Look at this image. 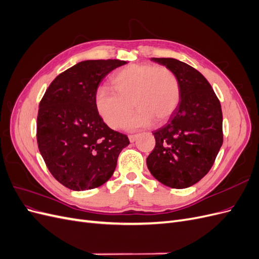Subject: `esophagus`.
<instances>
[{"mask_svg":"<svg viewBox=\"0 0 259 259\" xmlns=\"http://www.w3.org/2000/svg\"><path fill=\"white\" fill-rule=\"evenodd\" d=\"M137 137H138L137 135H130V136H128V139H130V142H131V143H134V142H135V140L137 139Z\"/></svg>","mask_w":259,"mask_h":259,"instance_id":"1","label":"esophagus"}]
</instances>
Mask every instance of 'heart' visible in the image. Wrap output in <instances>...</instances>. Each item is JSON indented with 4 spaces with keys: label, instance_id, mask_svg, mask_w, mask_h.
<instances>
[{
    "label": "heart",
    "instance_id": "obj_1",
    "mask_svg": "<svg viewBox=\"0 0 259 259\" xmlns=\"http://www.w3.org/2000/svg\"><path fill=\"white\" fill-rule=\"evenodd\" d=\"M113 89L100 86L95 92V107L105 123L112 128L121 126L133 111H138L125 122L127 131L162 124L174 113L180 100V85L170 69L150 64L131 65L112 77Z\"/></svg>",
    "mask_w": 259,
    "mask_h": 259
}]
</instances>
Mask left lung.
I'll return each mask as SVG.
<instances>
[{
    "instance_id": "1",
    "label": "left lung",
    "mask_w": 259,
    "mask_h": 259,
    "mask_svg": "<svg viewBox=\"0 0 259 259\" xmlns=\"http://www.w3.org/2000/svg\"><path fill=\"white\" fill-rule=\"evenodd\" d=\"M170 69L180 85V100L163 127L153 132L155 147L147 158L152 176L175 189L204 177L223 145V112L210 84L198 70L174 58H151Z\"/></svg>"
}]
</instances>
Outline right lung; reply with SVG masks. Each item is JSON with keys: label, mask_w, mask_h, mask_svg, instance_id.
Wrapping results in <instances>:
<instances>
[{"label": "right lung", "mask_w": 259, "mask_h": 259, "mask_svg": "<svg viewBox=\"0 0 259 259\" xmlns=\"http://www.w3.org/2000/svg\"><path fill=\"white\" fill-rule=\"evenodd\" d=\"M125 64L119 59L81 61L56 76L38 106V150L51 174L69 189L104 185L130 145L126 135L101 119L94 100L104 77Z\"/></svg>", "instance_id": "right-lung-1"}]
</instances>
